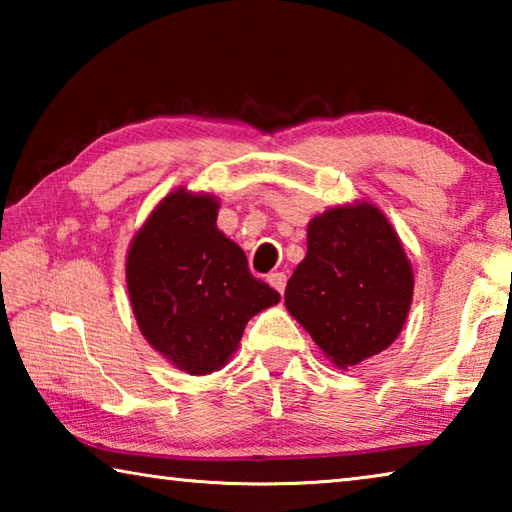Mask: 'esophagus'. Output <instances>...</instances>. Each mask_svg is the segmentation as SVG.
Listing matches in <instances>:
<instances>
[{
  "mask_svg": "<svg viewBox=\"0 0 512 512\" xmlns=\"http://www.w3.org/2000/svg\"><path fill=\"white\" fill-rule=\"evenodd\" d=\"M268 284H271L273 289H277L280 293H284V287H287V275L284 273H271L266 277Z\"/></svg>",
  "mask_w": 512,
  "mask_h": 512,
  "instance_id": "1",
  "label": "esophagus"
}]
</instances>
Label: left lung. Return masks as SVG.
I'll return each mask as SVG.
<instances>
[{
    "mask_svg": "<svg viewBox=\"0 0 512 512\" xmlns=\"http://www.w3.org/2000/svg\"><path fill=\"white\" fill-rule=\"evenodd\" d=\"M413 284L391 221L377 205L357 201L309 221L307 255L287 282L284 305L325 357L345 370L400 336Z\"/></svg>",
    "mask_w": 512,
    "mask_h": 512,
    "instance_id": "left-lung-1",
    "label": "left lung"
}]
</instances>
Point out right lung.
I'll list each match as a JSON object with an SVG mask.
<instances>
[{
  "label": "right lung",
  "mask_w": 512,
  "mask_h": 512,
  "mask_svg": "<svg viewBox=\"0 0 512 512\" xmlns=\"http://www.w3.org/2000/svg\"><path fill=\"white\" fill-rule=\"evenodd\" d=\"M219 198L178 187L155 205L126 255L137 327L155 352L187 375L221 370L250 318L280 293L248 271L235 241L216 228Z\"/></svg>",
  "instance_id": "right-lung-1"
}]
</instances>
